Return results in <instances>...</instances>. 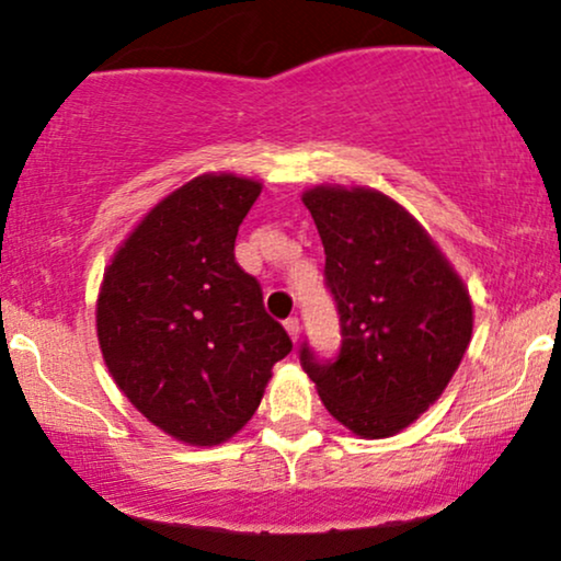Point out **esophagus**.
I'll return each mask as SVG.
<instances>
[{
	"label": "esophagus",
	"mask_w": 561,
	"mask_h": 561,
	"mask_svg": "<svg viewBox=\"0 0 561 561\" xmlns=\"http://www.w3.org/2000/svg\"><path fill=\"white\" fill-rule=\"evenodd\" d=\"M285 330H287V334L289 337H293V343H298V337H300V321L298 319H287L285 321Z\"/></svg>",
	"instance_id": "1"
}]
</instances>
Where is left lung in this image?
I'll return each instance as SVG.
<instances>
[{
    "mask_svg": "<svg viewBox=\"0 0 561 561\" xmlns=\"http://www.w3.org/2000/svg\"><path fill=\"white\" fill-rule=\"evenodd\" d=\"M324 244V285L340 351L300 345L321 403L362 437L409 427L446 390L472 337V300L430 234L375 190L313 186L302 195Z\"/></svg>",
    "mask_w": 561,
    "mask_h": 561,
    "instance_id": "8db88e82",
    "label": "left lung"
}]
</instances>
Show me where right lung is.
I'll return each mask as SVG.
<instances>
[{
  "label": "right lung",
  "instance_id": "right-lung-1",
  "mask_svg": "<svg viewBox=\"0 0 561 561\" xmlns=\"http://www.w3.org/2000/svg\"><path fill=\"white\" fill-rule=\"evenodd\" d=\"M259 195V182L231 173L192 179L141 218L102 279L96 337L115 385L190 446L242 430L293 351L259 279L234 261Z\"/></svg>",
  "mask_w": 561,
  "mask_h": 561
}]
</instances>
